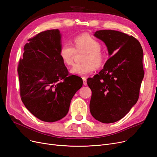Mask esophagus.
I'll return each mask as SVG.
<instances>
[{
  "label": "esophagus",
  "instance_id": "34e87169",
  "mask_svg": "<svg viewBox=\"0 0 157 157\" xmlns=\"http://www.w3.org/2000/svg\"><path fill=\"white\" fill-rule=\"evenodd\" d=\"M82 80H83V84H84V85L86 86V84H87V79H86V77H82Z\"/></svg>",
  "mask_w": 157,
  "mask_h": 157
}]
</instances>
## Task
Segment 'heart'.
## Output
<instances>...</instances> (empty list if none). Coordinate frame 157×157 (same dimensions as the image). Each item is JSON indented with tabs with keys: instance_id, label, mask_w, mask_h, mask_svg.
<instances>
[{
	"instance_id": "b5f03b06",
	"label": "heart",
	"mask_w": 157,
	"mask_h": 157,
	"mask_svg": "<svg viewBox=\"0 0 157 157\" xmlns=\"http://www.w3.org/2000/svg\"><path fill=\"white\" fill-rule=\"evenodd\" d=\"M75 47L68 43L63 44L59 51L62 62L71 66L77 51H86L82 62L84 63L75 64L70 71L74 75L85 76L92 73L95 67H100L104 62V55L101 52V44L93 37L88 34H81L74 38Z\"/></svg>"
}]
</instances>
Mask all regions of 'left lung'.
<instances>
[{
	"instance_id": "8db88e82",
	"label": "left lung",
	"mask_w": 157,
	"mask_h": 157,
	"mask_svg": "<svg viewBox=\"0 0 157 157\" xmlns=\"http://www.w3.org/2000/svg\"><path fill=\"white\" fill-rule=\"evenodd\" d=\"M94 36L105 43L110 57L98 74L87 80L91 90L90 110L99 121L114 123L138 100L144 77L143 50L135 37L121 32L97 30Z\"/></svg>"
}]
</instances>
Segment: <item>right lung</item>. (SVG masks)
Returning a JSON list of instances; mask_svg holds the SVG:
<instances>
[{
  "instance_id": "right-lung-1",
  "label": "right lung",
  "mask_w": 157,
  "mask_h": 157,
  "mask_svg": "<svg viewBox=\"0 0 157 157\" xmlns=\"http://www.w3.org/2000/svg\"><path fill=\"white\" fill-rule=\"evenodd\" d=\"M28 41L17 68L21 100L39 120L58 121L67 115L82 79L69 74L60 57L58 29L41 32Z\"/></svg>"
}]
</instances>
